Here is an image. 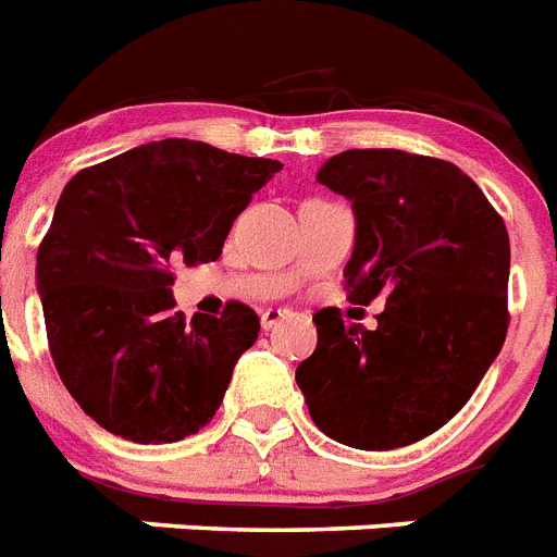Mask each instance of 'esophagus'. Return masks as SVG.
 I'll list each match as a JSON object with an SVG mask.
<instances>
[{
	"label": "esophagus",
	"mask_w": 557,
	"mask_h": 557,
	"mask_svg": "<svg viewBox=\"0 0 557 557\" xmlns=\"http://www.w3.org/2000/svg\"><path fill=\"white\" fill-rule=\"evenodd\" d=\"M284 318H289L287 310H264V312H261V330L270 332L273 326L282 324Z\"/></svg>",
	"instance_id": "34e87169"
}]
</instances>
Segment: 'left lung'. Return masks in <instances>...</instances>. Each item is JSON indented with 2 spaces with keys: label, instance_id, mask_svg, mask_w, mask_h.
<instances>
[{
  "label": "left lung",
  "instance_id": "1",
  "mask_svg": "<svg viewBox=\"0 0 557 557\" xmlns=\"http://www.w3.org/2000/svg\"><path fill=\"white\" fill-rule=\"evenodd\" d=\"M318 183L355 213L349 298L383 296L386 310L377 330L315 312L318 346L296 383L330 440L403 448L445 425L505 346L510 236L482 188L436 157L349 149Z\"/></svg>",
  "mask_w": 557,
  "mask_h": 557
}]
</instances>
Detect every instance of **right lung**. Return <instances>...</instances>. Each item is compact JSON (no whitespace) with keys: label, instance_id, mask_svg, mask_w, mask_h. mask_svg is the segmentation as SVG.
Returning <instances> with one entry per match:
<instances>
[{"label":"right lung","instance_id":"obj_1","mask_svg":"<svg viewBox=\"0 0 557 557\" xmlns=\"http://www.w3.org/2000/svg\"><path fill=\"white\" fill-rule=\"evenodd\" d=\"M282 169L165 137L78 171L36 256V289L61 383L109 434L163 445L222 406L259 318L174 312V264L220 259L233 220Z\"/></svg>","mask_w":557,"mask_h":557}]
</instances>
